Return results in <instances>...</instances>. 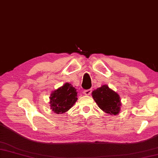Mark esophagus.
<instances>
[{
    "label": "esophagus",
    "mask_w": 158,
    "mask_h": 158,
    "mask_svg": "<svg viewBox=\"0 0 158 158\" xmlns=\"http://www.w3.org/2000/svg\"><path fill=\"white\" fill-rule=\"evenodd\" d=\"M83 93H84L85 95H87V96L90 95V94H91V93H92V89H86V90H85L84 92H83Z\"/></svg>",
    "instance_id": "esophagus-1"
}]
</instances>
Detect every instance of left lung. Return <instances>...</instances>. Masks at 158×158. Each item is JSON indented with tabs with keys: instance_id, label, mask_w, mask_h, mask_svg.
<instances>
[{
	"instance_id": "8db88e82",
	"label": "left lung",
	"mask_w": 158,
	"mask_h": 158,
	"mask_svg": "<svg viewBox=\"0 0 158 158\" xmlns=\"http://www.w3.org/2000/svg\"><path fill=\"white\" fill-rule=\"evenodd\" d=\"M92 95L99 108L104 112L114 115L119 113L122 105L120 97L107 85H103L94 90Z\"/></svg>"
}]
</instances>
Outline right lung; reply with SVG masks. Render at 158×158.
<instances>
[{
	"instance_id": "obj_1",
	"label": "right lung",
	"mask_w": 158,
	"mask_h": 158,
	"mask_svg": "<svg viewBox=\"0 0 158 158\" xmlns=\"http://www.w3.org/2000/svg\"><path fill=\"white\" fill-rule=\"evenodd\" d=\"M51 109L57 114L65 113L71 108L77 100V89L69 83L56 89L49 97Z\"/></svg>"
}]
</instances>
